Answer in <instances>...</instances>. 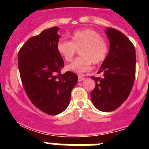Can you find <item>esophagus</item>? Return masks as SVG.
Wrapping results in <instances>:
<instances>
[{
	"instance_id": "obj_1",
	"label": "esophagus",
	"mask_w": 149,
	"mask_h": 149,
	"mask_svg": "<svg viewBox=\"0 0 149 149\" xmlns=\"http://www.w3.org/2000/svg\"><path fill=\"white\" fill-rule=\"evenodd\" d=\"M84 79H85V77H84L83 75H79L78 76V81H79V82H81V81H83Z\"/></svg>"
}]
</instances>
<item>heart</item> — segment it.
<instances>
[{
	"instance_id": "b5f03b06",
	"label": "heart",
	"mask_w": 149,
	"mask_h": 149,
	"mask_svg": "<svg viewBox=\"0 0 149 149\" xmlns=\"http://www.w3.org/2000/svg\"><path fill=\"white\" fill-rule=\"evenodd\" d=\"M81 57L75 59L66 66L68 70L82 74L90 70L92 62L94 64L101 63L108 51L106 41L99 33L92 29L77 30L71 36V42L60 40L56 44V51L65 61L73 59L76 49H80Z\"/></svg>"
}]
</instances>
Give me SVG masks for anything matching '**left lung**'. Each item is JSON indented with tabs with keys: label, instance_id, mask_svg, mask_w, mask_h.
Listing matches in <instances>:
<instances>
[{
	"label": "left lung",
	"instance_id": "left-lung-1",
	"mask_svg": "<svg viewBox=\"0 0 149 149\" xmlns=\"http://www.w3.org/2000/svg\"><path fill=\"white\" fill-rule=\"evenodd\" d=\"M105 33L110 50L98 72L103 77H91L95 87L90 96L98 110L110 112L121 106L131 93L135 79L136 51L128 38L119 30L107 27Z\"/></svg>",
	"mask_w": 149,
	"mask_h": 149
}]
</instances>
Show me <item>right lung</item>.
<instances>
[{
	"instance_id": "obj_1",
	"label": "right lung",
	"mask_w": 149,
	"mask_h": 149,
	"mask_svg": "<svg viewBox=\"0 0 149 149\" xmlns=\"http://www.w3.org/2000/svg\"><path fill=\"white\" fill-rule=\"evenodd\" d=\"M58 30V27H51L30 38L18 55L21 79L29 99L49 115H57L67 108L77 82L75 73H60L64 62L56 51Z\"/></svg>"
}]
</instances>
